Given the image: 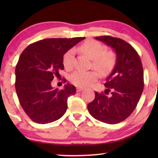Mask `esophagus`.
I'll list each match as a JSON object with an SVG mask.
<instances>
[{
  "label": "esophagus",
  "mask_w": 158,
  "mask_h": 158,
  "mask_svg": "<svg viewBox=\"0 0 158 158\" xmlns=\"http://www.w3.org/2000/svg\"><path fill=\"white\" fill-rule=\"evenodd\" d=\"M84 89V88L83 87H77V92H81V91H82V90H83Z\"/></svg>",
  "instance_id": "esophagus-1"
}]
</instances>
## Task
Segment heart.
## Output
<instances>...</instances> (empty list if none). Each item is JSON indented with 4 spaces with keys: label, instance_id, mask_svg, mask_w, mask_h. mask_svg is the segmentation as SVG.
Masks as SVG:
<instances>
[{
    "label": "heart",
    "instance_id": "1",
    "mask_svg": "<svg viewBox=\"0 0 158 158\" xmlns=\"http://www.w3.org/2000/svg\"><path fill=\"white\" fill-rule=\"evenodd\" d=\"M80 50L93 60V67L101 74L109 73L115 65L116 54L112 51L106 52V47L96 40H88L80 47ZM75 49H70L63 56L62 62L64 68L71 70L73 68ZM96 71L76 70L70 77V81L75 85L86 87L94 84L98 78Z\"/></svg>",
    "mask_w": 158,
    "mask_h": 158
}]
</instances>
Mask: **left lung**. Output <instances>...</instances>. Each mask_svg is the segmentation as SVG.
Wrapping results in <instances>:
<instances>
[{"instance_id":"left-lung-1","label":"left lung","mask_w":158,"mask_h":158,"mask_svg":"<svg viewBox=\"0 0 158 158\" xmlns=\"http://www.w3.org/2000/svg\"><path fill=\"white\" fill-rule=\"evenodd\" d=\"M114 49L116 65L106 78L104 93H95L94 100L88 105L93 117L106 124H118L128 118L137 106L144 88V73L137 51L119 38L97 36ZM110 94H109V93Z\"/></svg>"}]
</instances>
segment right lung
I'll use <instances>...</instances> for the list:
<instances>
[{"instance_id": "add662e5", "label": "right lung", "mask_w": 158, "mask_h": 158, "mask_svg": "<svg viewBox=\"0 0 158 158\" xmlns=\"http://www.w3.org/2000/svg\"><path fill=\"white\" fill-rule=\"evenodd\" d=\"M84 39H45L29 44L22 52L15 70V87L21 107L33 122L48 124L66 112L68 98L76 93L75 87L67 83L58 90L51 82L64 69V53Z\"/></svg>"}]
</instances>
